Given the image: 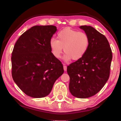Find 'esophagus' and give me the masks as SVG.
Masks as SVG:
<instances>
[{
  "mask_svg": "<svg viewBox=\"0 0 121 121\" xmlns=\"http://www.w3.org/2000/svg\"><path fill=\"white\" fill-rule=\"evenodd\" d=\"M63 69H64L65 71H66L67 69V67L66 65H63Z\"/></svg>",
  "mask_w": 121,
  "mask_h": 121,
  "instance_id": "34e87169",
  "label": "esophagus"
}]
</instances>
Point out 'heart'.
<instances>
[{
    "mask_svg": "<svg viewBox=\"0 0 121 121\" xmlns=\"http://www.w3.org/2000/svg\"><path fill=\"white\" fill-rule=\"evenodd\" d=\"M58 40L52 38L50 41V47L53 56L60 58L63 51L64 59L69 61L80 60L89 49L90 40L89 36L84 32L69 28L60 30L57 35Z\"/></svg>",
    "mask_w": 121,
    "mask_h": 121,
    "instance_id": "heart-1",
    "label": "heart"
}]
</instances>
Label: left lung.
Instances as JSON below:
<instances>
[{
	"label": "left lung",
	"instance_id": "1",
	"mask_svg": "<svg viewBox=\"0 0 121 121\" xmlns=\"http://www.w3.org/2000/svg\"><path fill=\"white\" fill-rule=\"evenodd\" d=\"M80 28L89 36V48L82 58L67 67V73L71 95L87 98L99 92L109 78L112 52L104 35L91 26Z\"/></svg>",
	"mask_w": 121,
	"mask_h": 121
}]
</instances>
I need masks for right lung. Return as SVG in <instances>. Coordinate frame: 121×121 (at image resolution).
Segmentation results:
<instances>
[{
	"mask_svg": "<svg viewBox=\"0 0 121 121\" xmlns=\"http://www.w3.org/2000/svg\"><path fill=\"white\" fill-rule=\"evenodd\" d=\"M54 26H35L22 35L12 53V75L23 92L32 98L48 95L64 72L61 61L53 56L50 41Z\"/></svg>",
	"mask_w": 121,
	"mask_h": 121,
	"instance_id": "1",
	"label": "right lung"
}]
</instances>
